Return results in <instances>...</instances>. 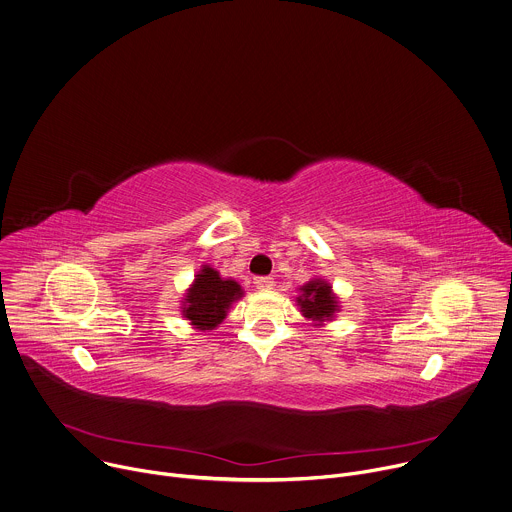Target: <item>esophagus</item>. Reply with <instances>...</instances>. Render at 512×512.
<instances>
[{
    "mask_svg": "<svg viewBox=\"0 0 512 512\" xmlns=\"http://www.w3.org/2000/svg\"><path fill=\"white\" fill-rule=\"evenodd\" d=\"M255 287L257 289H263V291H267V289H273V285H275V281L271 279V277H255Z\"/></svg>",
    "mask_w": 512,
    "mask_h": 512,
    "instance_id": "obj_1",
    "label": "esophagus"
}]
</instances>
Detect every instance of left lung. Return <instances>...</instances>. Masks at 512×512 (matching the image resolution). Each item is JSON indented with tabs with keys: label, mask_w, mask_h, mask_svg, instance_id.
I'll list each match as a JSON object with an SVG mask.
<instances>
[{
	"label": "left lung",
	"mask_w": 512,
	"mask_h": 512,
	"mask_svg": "<svg viewBox=\"0 0 512 512\" xmlns=\"http://www.w3.org/2000/svg\"><path fill=\"white\" fill-rule=\"evenodd\" d=\"M297 289L299 295L295 297V303L305 319H309L317 327L333 321V317L339 311V299L333 293L331 283H327L321 277H315Z\"/></svg>",
	"instance_id": "8db88e82"
}]
</instances>
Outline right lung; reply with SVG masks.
Masks as SVG:
<instances>
[{
    "label": "right lung",
    "instance_id": "obj_1",
    "mask_svg": "<svg viewBox=\"0 0 512 512\" xmlns=\"http://www.w3.org/2000/svg\"><path fill=\"white\" fill-rule=\"evenodd\" d=\"M243 295L245 291L235 279L223 277L211 265H203L181 301V311L193 329L211 331L223 323L231 305Z\"/></svg>",
    "mask_w": 512,
    "mask_h": 512
}]
</instances>
